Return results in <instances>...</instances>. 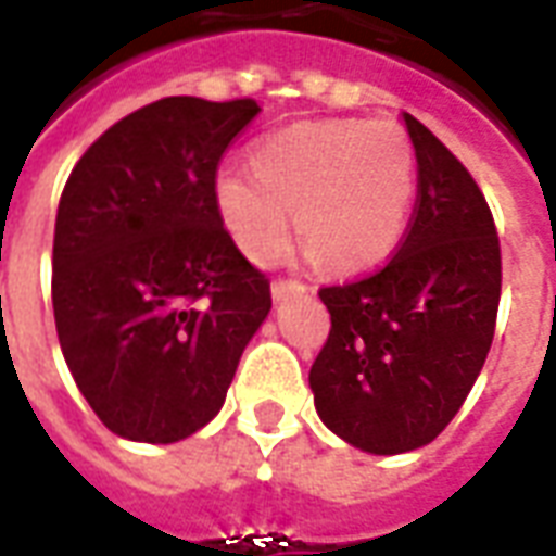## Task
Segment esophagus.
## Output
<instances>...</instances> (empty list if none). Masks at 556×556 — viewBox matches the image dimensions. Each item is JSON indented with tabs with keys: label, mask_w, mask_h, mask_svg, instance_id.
<instances>
[{
	"label": "esophagus",
	"mask_w": 556,
	"mask_h": 556,
	"mask_svg": "<svg viewBox=\"0 0 556 556\" xmlns=\"http://www.w3.org/2000/svg\"><path fill=\"white\" fill-rule=\"evenodd\" d=\"M306 291L301 282H291V279H277V282H270V294H274V301H286L291 294H301Z\"/></svg>",
	"instance_id": "esophagus-1"
}]
</instances>
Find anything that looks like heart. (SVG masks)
I'll return each mask as SVG.
<instances>
[{
	"instance_id": "heart-1",
	"label": "heart",
	"mask_w": 556,
	"mask_h": 556,
	"mask_svg": "<svg viewBox=\"0 0 556 556\" xmlns=\"http://www.w3.org/2000/svg\"><path fill=\"white\" fill-rule=\"evenodd\" d=\"M417 190L414 146L387 118L301 122L253 148V172L214 175V207L247 258L270 262L291 238L333 270H363L396 250Z\"/></svg>"
}]
</instances>
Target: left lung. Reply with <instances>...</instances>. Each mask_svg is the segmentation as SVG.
Instances as JSON below:
<instances>
[{"label": "left lung", "instance_id": "left-lung-1", "mask_svg": "<svg viewBox=\"0 0 556 556\" xmlns=\"http://www.w3.org/2000/svg\"><path fill=\"white\" fill-rule=\"evenodd\" d=\"M417 151V207L378 274L318 291L330 337L309 369L315 410L372 455L431 443L489 357L501 303V243L470 172L402 113Z\"/></svg>", "mask_w": 556, "mask_h": 556}]
</instances>
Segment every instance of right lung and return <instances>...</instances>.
Returning <instances> with one entry per match:
<instances>
[{
  "mask_svg": "<svg viewBox=\"0 0 556 556\" xmlns=\"http://www.w3.org/2000/svg\"><path fill=\"white\" fill-rule=\"evenodd\" d=\"M255 101L163 98L79 157L55 214L53 313L79 393L106 429L175 443L217 417L270 282L214 207L223 151Z\"/></svg>",
  "mask_w": 556,
  "mask_h": 556,
  "instance_id": "obj_1",
  "label": "right lung"
}]
</instances>
